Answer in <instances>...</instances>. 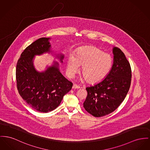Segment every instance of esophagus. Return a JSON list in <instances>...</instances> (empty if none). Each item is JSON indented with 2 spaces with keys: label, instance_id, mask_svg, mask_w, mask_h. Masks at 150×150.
Instances as JSON below:
<instances>
[{
  "label": "esophagus",
  "instance_id": "obj_1",
  "mask_svg": "<svg viewBox=\"0 0 150 150\" xmlns=\"http://www.w3.org/2000/svg\"><path fill=\"white\" fill-rule=\"evenodd\" d=\"M72 88H73V89H79V88H80V86H78V85H76V84H73Z\"/></svg>",
  "mask_w": 150,
  "mask_h": 150
}]
</instances>
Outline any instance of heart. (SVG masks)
<instances>
[{"instance_id":"heart-1","label":"heart","mask_w":150,"mask_h":150,"mask_svg":"<svg viewBox=\"0 0 150 150\" xmlns=\"http://www.w3.org/2000/svg\"><path fill=\"white\" fill-rule=\"evenodd\" d=\"M113 65L112 56L93 46L82 47L67 60V72L73 77L82 66L81 73L88 82L95 83L106 79Z\"/></svg>"}]
</instances>
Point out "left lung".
<instances>
[{
    "label": "left lung",
    "instance_id": "1",
    "mask_svg": "<svg viewBox=\"0 0 150 150\" xmlns=\"http://www.w3.org/2000/svg\"><path fill=\"white\" fill-rule=\"evenodd\" d=\"M113 54L114 63L110 74L98 83L86 88L88 94L83 108L95 117L108 115L116 110L130 89V63L119 48H113Z\"/></svg>",
    "mask_w": 150,
    "mask_h": 150
}]
</instances>
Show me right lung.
Returning a JSON list of instances; mask_svg holds the SVG:
<instances>
[{"label":"right lung","mask_w":150,"mask_h":150,"mask_svg":"<svg viewBox=\"0 0 150 150\" xmlns=\"http://www.w3.org/2000/svg\"><path fill=\"white\" fill-rule=\"evenodd\" d=\"M49 38H40L21 53L16 68V86L19 94L33 109L48 112L56 109L73 83L60 73L57 62L45 72L39 73L33 67L35 55L50 52ZM64 56H60L62 60ZM62 62V61H61Z\"/></svg>","instance_id":"obj_1"}]
</instances>
